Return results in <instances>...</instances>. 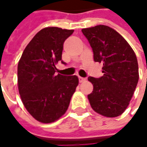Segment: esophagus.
<instances>
[{
	"mask_svg": "<svg viewBox=\"0 0 147 147\" xmlns=\"http://www.w3.org/2000/svg\"><path fill=\"white\" fill-rule=\"evenodd\" d=\"M85 80H86V78L79 76V81H80V83H83V82H84Z\"/></svg>",
	"mask_w": 147,
	"mask_h": 147,
	"instance_id": "esophagus-1",
	"label": "esophagus"
}]
</instances>
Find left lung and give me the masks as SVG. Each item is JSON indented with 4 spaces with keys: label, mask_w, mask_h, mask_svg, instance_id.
<instances>
[{
    "label": "left lung",
    "mask_w": 147,
    "mask_h": 147,
    "mask_svg": "<svg viewBox=\"0 0 147 147\" xmlns=\"http://www.w3.org/2000/svg\"><path fill=\"white\" fill-rule=\"evenodd\" d=\"M82 33L92 49L94 61L103 64V76L88 79L93 84V91L88 95L91 107L105 117H118L128 107L138 82L136 55L109 26L99 25L83 29Z\"/></svg>",
    "instance_id": "left-lung-1"
}]
</instances>
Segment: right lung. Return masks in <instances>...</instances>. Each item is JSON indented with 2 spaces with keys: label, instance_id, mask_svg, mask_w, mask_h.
<instances>
[{
  "label": "right lung",
  "instance_id": "add662e5",
  "mask_svg": "<svg viewBox=\"0 0 147 147\" xmlns=\"http://www.w3.org/2000/svg\"><path fill=\"white\" fill-rule=\"evenodd\" d=\"M73 30L47 27L38 32L24 50L18 65L19 94L30 114L42 123L63 115L79 84L76 76L55 75L63 42Z\"/></svg>",
  "mask_w": 147,
  "mask_h": 147
}]
</instances>
